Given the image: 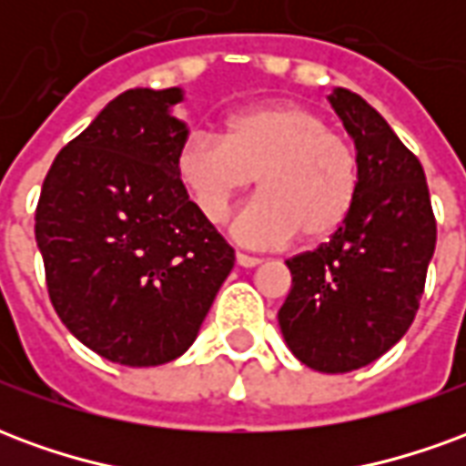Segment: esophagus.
Masks as SVG:
<instances>
[{"mask_svg":"<svg viewBox=\"0 0 466 466\" xmlns=\"http://www.w3.org/2000/svg\"><path fill=\"white\" fill-rule=\"evenodd\" d=\"M237 264H242V267H257V264H262V257L237 252Z\"/></svg>","mask_w":466,"mask_h":466,"instance_id":"esophagus-1","label":"esophagus"}]
</instances>
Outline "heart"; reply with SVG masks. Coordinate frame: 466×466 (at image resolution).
I'll use <instances>...</instances> for the list:
<instances>
[{"label": "heart", "mask_w": 466, "mask_h": 466, "mask_svg": "<svg viewBox=\"0 0 466 466\" xmlns=\"http://www.w3.org/2000/svg\"><path fill=\"white\" fill-rule=\"evenodd\" d=\"M177 179L209 222H222L232 204L257 197L234 234L252 247H277L299 234L304 244L329 239L350 219L361 182L360 152L332 122L299 102H274L234 115L224 139L192 132L174 157Z\"/></svg>", "instance_id": "heart-1"}]
</instances>
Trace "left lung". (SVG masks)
Listing matches in <instances>:
<instances>
[{"label": "left lung", "mask_w": 466, "mask_h": 466, "mask_svg": "<svg viewBox=\"0 0 466 466\" xmlns=\"http://www.w3.org/2000/svg\"><path fill=\"white\" fill-rule=\"evenodd\" d=\"M329 102L360 152V194L329 242L287 259L292 289L279 327L302 364L344 374L380 360L414 322L437 219L420 159L384 116L350 89Z\"/></svg>", "instance_id": "8db88e82"}]
</instances>
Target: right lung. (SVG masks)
I'll use <instances>...</instances> for the list:
<instances>
[{
  "instance_id": "1",
  "label": "right lung",
  "mask_w": 466,
  "mask_h": 466,
  "mask_svg": "<svg viewBox=\"0 0 466 466\" xmlns=\"http://www.w3.org/2000/svg\"><path fill=\"white\" fill-rule=\"evenodd\" d=\"M172 89H127L66 144L36 202L35 234L55 312L124 367L177 360L197 339L234 249L174 172L187 127Z\"/></svg>"
}]
</instances>
